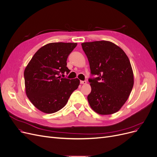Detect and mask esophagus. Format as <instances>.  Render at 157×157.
<instances>
[{
    "label": "esophagus",
    "instance_id": "esophagus-1",
    "mask_svg": "<svg viewBox=\"0 0 157 157\" xmlns=\"http://www.w3.org/2000/svg\"><path fill=\"white\" fill-rule=\"evenodd\" d=\"M80 83L85 85V84H86V81H80Z\"/></svg>",
    "mask_w": 157,
    "mask_h": 157
}]
</instances>
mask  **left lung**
Returning <instances> with one entry per match:
<instances>
[{
	"label": "left lung",
	"instance_id": "obj_1",
	"mask_svg": "<svg viewBox=\"0 0 157 157\" xmlns=\"http://www.w3.org/2000/svg\"><path fill=\"white\" fill-rule=\"evenodd\" d=\"M90 64L92 90L87 99L92 110L100 115L118 112L124 105L134 84L132 67L121 47L109 41L81 44Z\"/></svg>",
	"mask_w": 157,
	"mask_h": 157
}]
</instances>
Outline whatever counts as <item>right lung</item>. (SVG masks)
Returning a JSON list of instances; mask_svg holds the SVG:
<instances>
[{
	"label": "right lung",
	"mask_w": 157,
	"mask_h": 157,
	"mask_svg": "<svg viewBox=\"0 0 157 157\" xmlns=\"http://www.w3.org/2000/svg\"><path fill=\"white\" fill-rule=\"evenodd\" d=\"M77 43L55 42L40 48L24 70L25 89L31 103L41 112L52 113L67 104L80 81L59 76L69 74L67 59ZM63 75V74H62Z\"/></svg>",
	"instance_id": "right-lung-1"
}]
</instances>
